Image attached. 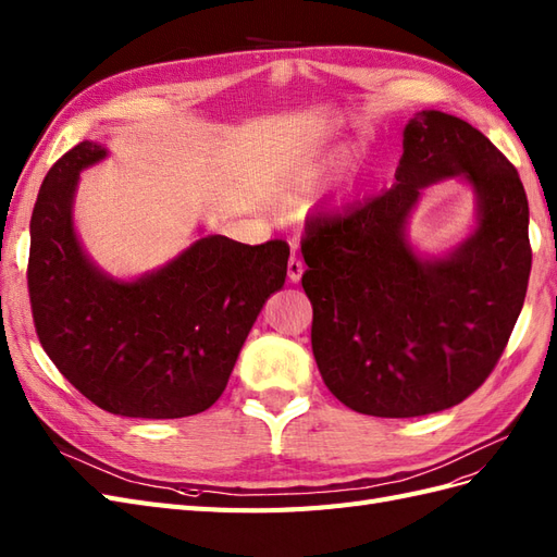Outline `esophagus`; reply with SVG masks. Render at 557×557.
I'll use <instances>...</instances> for the list:
<instances>
[{
    "label": "esophagus",
    "mask_w": 557,
    "mask_h": 557,
    "mask_svg": "<svg viewBox=\"0 0 557 557\" xmlns=\"http://www.w3.org/2000/svg\"><path fill=\"white\" fill-rule=\"evenodd\" d=\"M302 274H305V262L299 260L297 255H293L290 262H288V278H290L293 283H297L299 278H302Z\"/></svg>",
    "instance_id": "1"
}]
</instances>
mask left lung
<instances>
[{
  "mask_svg": "<svg viewBox=\"0 0 557 557\" xmlns=\"http://www.w3.org/2000/svg\"><path fill=\"white\" fill-rule=\"evenodd\" d=\"M469 178L479 230L453 256L422 261L404 222L424 186ZM530 206L520 175L483 133L426 110L403 133L396 183L307 224L302 288L325 386L372 417L459 405L502 358L528 293Z\"/></svg>",
  "mask_w": 557,
  "mask_h": 557,
  "instance_id": "1",
  "label": "left lung"
}]
</instances>
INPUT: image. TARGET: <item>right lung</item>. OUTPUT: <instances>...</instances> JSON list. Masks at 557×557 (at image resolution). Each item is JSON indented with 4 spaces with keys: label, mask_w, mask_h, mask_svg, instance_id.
Here are the masks:
<instances>
[{
    "label": "right lung",
    "mask_w": 557,
    "mask_h": 557,
    "mask_svg": "<svg viewBox=\"0 0 557 557\" xmlns=\"http://www.w3.org/2000/svg\"><path fill=\"white\" fill-rule=\"evenodd\" d=\"M104 147L79 143L47 173L29 220L27 293L44 351L98 408L177 419L208 410L230 382L269 295L283 288L290 248L206 236L133 283L100 274L72 227L79 171Z\"/></svg>",
    "instance_id": "1"
}]
</instances>
